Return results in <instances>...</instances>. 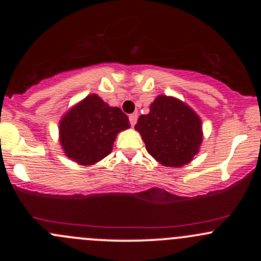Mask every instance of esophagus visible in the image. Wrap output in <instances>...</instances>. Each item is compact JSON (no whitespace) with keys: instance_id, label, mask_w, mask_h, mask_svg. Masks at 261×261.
<instances>
[{"instance_id":"esophagus-1","label":"esophagus","mask_w":261,"mask_h":261,"mask_svg":"<svg viewBox=\"0 0 261 261\" xmlns=\"http://www.w3.org/2000/svg\"><path fill=\"white\" fill-rule=\"evenodd\" d=\"M128 120H130L131 126H134L136 122H138V115H136V114H131L130 116H128Z\"/></svg>"}]
</instances>
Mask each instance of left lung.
Segmentation results:
<instances>
[{"instance_id":"8db88e82","label":"left lung","mask_w":261,"mask_h":261,"mask_svg":"<svg viewBox=\"0 0 261 261\" xmlns=\"http://www.w3.org/2000/svg\"><path fill=\"white\" fill-rule=\"evenodd\" d=\"M135 130L146 150L164 167H183L198 152L203 134L199 116L174 97L158 96L150 112L141 115Z\"/></svg>"}]
</instances>
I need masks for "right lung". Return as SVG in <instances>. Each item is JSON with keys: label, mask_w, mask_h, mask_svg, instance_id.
Returning a JSON list of instances; mask_svg holds the SVG:
<instances>
[{"label": "right lung", "mask_w": 261, "mask_h": 261, "mask_svg": "<svg viewBox=\"0 0 261 261\" xmlns=\"http://www.w3.org/2000/svg\"><path fill=\"white\" fill-rule=\"evenodd\" d=\"M128 127V117L118 107L89 94L60 120V145L78 164H96L111 152L117 134Z\"/></svg>", "instance_id": "add662e5"}]
</instances>
